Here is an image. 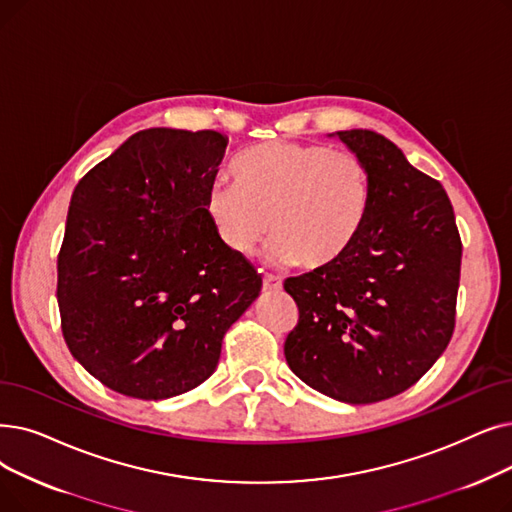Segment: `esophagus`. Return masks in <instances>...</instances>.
<instances>
[{"instance_id":"obj_1","label":"esophagus","mask_w":512,"mask_h":512,"mask_svg":"<svg viewBox=\"0 0 512 512\" xmlns=\"http://www.w3.org/2000/svg\"><path fill=\"white\" fill-rule=\"evenodd\" d=\"M263 291H268V293H278V291H282V280L276 278V276H268V274H265V276H263Z\"/></svg>"}]
</instances>
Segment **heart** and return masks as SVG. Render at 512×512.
Wrapping results in <instances>:
<instances>
[{
	"label": "heart",
	"mask_w": 512,
	"mask_h": 512,
	"mask_svg": "<svg viewBox=\"0 0 512 512\" xmlns=\"http://www.w3.org/2000/svg\"><path fill=\"white\" fill-rule=\"evenodd\" d=\"M232 177L234 184L209 188L205 211L238 257H253L272 228L276 263L322 270L341 261L368 224L372 180L351 152L265 142L238 154Z\"/></svg>",
	"instance_id": "b5f03b06"
}]
</instances>
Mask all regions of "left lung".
Wrapping results in <instances>:
<instances>
[{
	"mask_svg": "<svg viewBox=\"0 0 512 512\" xmlns=\"http://www.w3.org/2000/svg\"><path fill=\"white\" fill-rule=\"evenodd\" d=\"M330 136L366 165L372 207L341 261L284 282L299 307L284 355L311 389L374 404L412 387L446 351L462 242L446 190L391 140L370 129Z\"/></svg>",
	"mask_w": 512,
	"mask_h": 512,
	"instance_id": "left-lung-1",
	"label": "left lung"
}]
</instances>
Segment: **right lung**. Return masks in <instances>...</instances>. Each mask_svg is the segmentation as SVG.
<instances>
[{
	"instance_id": "add662e5",
	"label": "right lung",
	"mask_w": 512,
	"mask_h": 512,
	"mask_svg": "<svg viewBox=\"0 0 512 512\" xmlns=\"http://www.w3.org/2000/svg\"><path fill=\"white\" fill-rule=\"evenodd\" d=\"M226 148L211 129H144L71 196L62 335L108 389L167 399L205 383L228 328L259 297L261 276L219 242L205 211Z\"/></svg>"
}]
</instances>
